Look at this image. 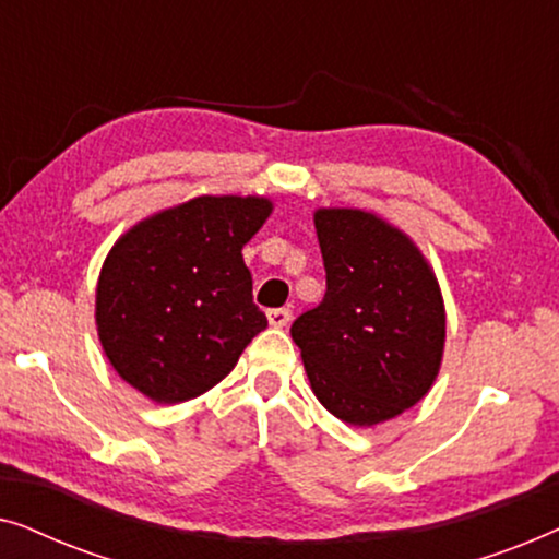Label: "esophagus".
I'll return each mask as SVG.
<instances>
[{
    "instance_id": "34e87169",
    "label": "esophagus",
    "mask_w": 559,
    "mask_h": 559,
    "mask_svg": "<svg viewBox=\"0 0 559 559\" xmlns=\"http://www.w3.org/2000/svg\"><path fill=\"white\" fill-rule=\"evenodd\" d=\"M266 320H270L272 328H285L289 320H293V312L289 308H274V310H266Z\"/></svg>"
}]
</instances>
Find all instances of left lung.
<instances>
[{"label":"left lung","mask_w":559,"mask_h":559,"mask_svg":"<svg viewBox=\"0 0 559 559\" xmlns=\"http://www.w3.org/2000/svg\"><path fill=\"white\" fill-rule=\"evenodd\" d=\"M312 221L328 289L289 333L318 402L373 427L415 407L438 379L445 302L417 243L377 213L318 209Z\"/></svg>","instance_id":"obj_1"}]
</instances>
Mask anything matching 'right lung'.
<instances>
[{"mask_svg": "<svg viewBox=\"0 0 559 559\" xmlns=\"http://www.w3.org/2000/svg\"><path fill=\"white\" fill-rule=\"evenodd\" d=\"M262 195H198L119 236L96 285L114 371L157 404L201 396L266 328L241 249L272 213Z\"/></svg>", "mask_w": 559, "mask_h": 559, "instance_id": "add662e5", "label": "right lung"}]
</instances>
